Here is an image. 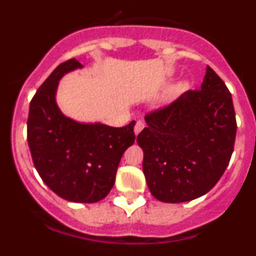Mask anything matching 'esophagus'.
Wrapping results in <instances>:
<instances>
[{"mask_svg":"<svg viewBox=\"0 0 256 256\" xmlns=\"http://www.w3.org/2000/svg\"><path fill=\"white\" fill-rule=\"evenodd\" d=\"M144 126H146V124H144V122H142V120L137 122V123H136V126H134V133H136V134H138V133L141 132L142 130H144Z\"/></svg>","mask_w":256,"mask_h":256,"instance_id":"1","label":"esophagus"}]
</instances>
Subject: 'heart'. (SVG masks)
Masks as SVG:
<instances>
[{
  "mask_svg": "<svg viewBox=\"0 0 256 256\" xmlns=\"http://www.w3.org/2000/svg\"><path fill=\"white\" fill-rule=\"evenodd\" d=\"M184 88H186V86H184V84H180V86H177V87L174 88L173 94H180V92H183V91H184Z\"/></svg>",
  "mask_w": 256,
  "mask_h": 256,
  "instance_id": "1",
  "label": "heart"
}]
</instances>
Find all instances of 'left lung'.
Returning a JSON list of instances; mask_svg holds the SVG:
<instances>
[{"label": "left lung", "mask_w": 256, "mask_h": 256, "mask_svg": "<svg viewBox=\"0 0 256 256\" xmlns=\"http://www.w3.org/2000/svg\"><path fill=\"white\" fill-rule=\"evenodd\" d=\"M144 120L137 144L154 198L177 204L216 186L234 152L237 123L230 92L212 68L200 90L148 112Z\"/></svg>", "instance_id": "1"}]
</instances>
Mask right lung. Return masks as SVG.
I'll return each mask as SVG.
<instances>
[{"label": "right lung", "mask_w": 256, "mask_h": 256, "mask_svg": "<svg viewBox=\"0 0 256 256\" xmlns=\"http://www.w3.org/2000/svg\"><path fill=\"white\" fill-rule=\"evenodd\" d=\"M76 68L82 64L70 58L40 84L29 106L26 132L32 159L47 186L65 200L92 204L114 186L122 156L136 140V122L112 128L61 114L55 101L58 79Z\"/></svg>", "instance_id": "obj_1"}]
</instances>
